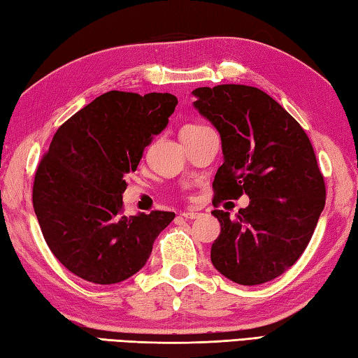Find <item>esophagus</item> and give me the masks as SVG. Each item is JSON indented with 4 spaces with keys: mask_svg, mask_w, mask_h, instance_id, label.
Returning a JSON list of instances; mask_svg holds the SVG:
<instances>
[{
    "mask_svg": "<svg viewBox=\"0 0 358 358\" xmlns=\"http://www.w3.org/2000/svg\"><path fill=\"white\" fill-rule=\"evenodd\" d=\"M183 217H186V220H196V217L199 216L197 211H183V213H180Z\"/></svg>",
    "mask_w": 358,
    "mask_h": 358,
    "instance_id": "34e87169",
    "label": "esophagus"
}]
</instances>
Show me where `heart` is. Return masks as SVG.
Returning a JSON list of instances; mask_svg holds the SVG:
<instances>
[{
    "mask_svg": "<svg viewBox=\"0 0 358 358\" xmlns=\"http://www.w3.org/2000/svg\"><path fill=\"white\" fill-rule=\"evenodd\" d=\"M201 128H203V126H197V124H186L185 126V131H196V129H201ZM181 129V131H183Z\"/></svg>",
    "mask_w": 358,
    "mask_h": 358,
    "instance_id": "b5f03b06",
    "label": "heart"
}]
</instances>
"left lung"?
<instances>
[{
	"label": "left lung",
	"mask_w": 358,
	"mask_h": 358,
	"mask_svg": "<svg viewBox=\"0 0 358 358\" xmlns=\"http://www.w3.org/2000/svg\"><path fill=\"white\" fill-rule=\"evenodd\" d=\"M192 94L194 107L221 136L224 162L215 175L213 205L250 197L235 217L211 211L221 224L211 262L241 286L275 280L306 250L325 205L310 138L259 88L229 83L196 88Z\"/></svg>",
	"instance_id": "left-lung-1"
}]
</instances>
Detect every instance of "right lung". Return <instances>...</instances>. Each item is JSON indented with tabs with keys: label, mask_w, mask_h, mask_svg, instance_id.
<instances>
[{
	"label": "right lung",
	"mask_w": 358,
	"mask_h": 358,
	"mask_svg": "<svg viewBox=\"0 0 358 358\" xmlns=\"http://www.w3.org/2000/svg\"><path fill=\"white\" fill-rule=\"evenodd\" d=\"M171 93L108 92L59 126L39 162L33 207L48 248L71 273L94 284L136 275L173 211L123 216L126 175L166 129Z\"/></svg>",
	"instance_id": "add662e5"
}]
</instances>
